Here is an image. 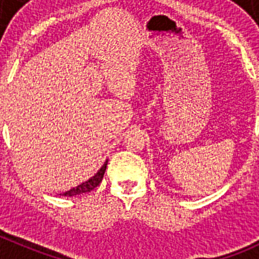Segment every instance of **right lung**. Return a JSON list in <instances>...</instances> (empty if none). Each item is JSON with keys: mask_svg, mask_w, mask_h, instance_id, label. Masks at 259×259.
Returning <instances> with one entry per match:
<instances>
[{"mask_svg": "<svg viewBox=\"0 0 259 259\" xmlns=\"http://www.w3.org/2000/svg\"><path fill=\"white\" fill-rule=\"evenodd\" d=\"M106 165H108V160L103 164V166L99 169L98 173H96L95 176L91 177V178L86 180V182L81 183V184L77 185V187L71 188L70 190H67V192L62 193V194L60 195H64V197H74V195H79V194H82V193H88V192H91L93 189H95V188L100 184L101 180H103V177L106 170Z\"/></svg>", "mask_w": 259, "mask_h": 259, "instance_id": "add662e5", "label": "right lung"}]
</instances>
